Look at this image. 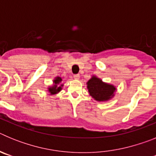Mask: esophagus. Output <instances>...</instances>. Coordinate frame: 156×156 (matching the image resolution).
<instances>
[{
	"label": "esophagus",
	"mask_w": 156,
	"mask_h": 156,
	"mask_svg": "<svg viewBox=\"0 0 156 156\" xmlns=\"http://www.w3.org/2000/svg\"><path fill=\"white\" fill-rule=\"evenodd\" d=\"M73 77H74V79L76 80H78L80 79V75L79 74H76V75L73 76Z\"/></svg>",
	"instance_id": "34e87169"
}]
</instances>
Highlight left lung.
Wrapping results in <instances>:
<instances>
[{
    "label": "left lung",
    "mask_w": 156,
    "mask_h": 156,
    "mask_svg": "<svg viewBox=\"0 0 156 156\" xmlns=\"http://www.w3.org/2000/svg\"><path fill=\"white\" fill-rule=\"evenodd\" d=\"M87 88L92 98L101 102H106L113 98L117 90L115 85L104 82L96 76H92L87 82Z\"/></svg>",
    "instance_id": "left-lung-1"
}]
</instances>
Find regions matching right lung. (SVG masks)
I'll return each mask as SVG.
<instances>
[{
    "label": "right lung",
    "mask_w": 156,
    "mask_h": 156,
    "mask_svg": "<svg viewBox=\"0 0 156 156\" xmlns=\"http://www.w3.org/2000/svg\"><path fill=\"white\" fill-rule=\"evenodd\" d=\"M62 77L56 76L53 80V83L48 87V94L50 95H56L62 90L64 83H62Z\"/></svg>",
    "instance_id": "obj_1"
}]
</instances>
